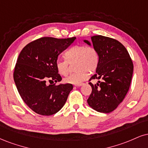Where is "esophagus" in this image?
<instances>
[{
    "mask_svg": "<svg viewBox=\"0 0 148 148\" xmlns=\"http://www.w3.org/2000/svg\"><path fill=\"white\" fill-rule=\"evenodd\" d=\"M81 85H83V83H81V84H78V85H74V86L77 87V88H79V87L81 86Z\"/></svg>",
    "mask_w": 148,
    "mask_h": 148,
    "instance_id": "1",
    "label": "esophagus"
}]
</instances>
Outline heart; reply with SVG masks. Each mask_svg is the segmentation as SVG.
<instances>
[{
  "instance_id": "1",
  "label": "heart",
  "mask_w": 148,
  "mask_h": 148,
  "mask_svg": "<svg viewBox=\"0 0 148 148\" xmlns=\"http://www.w3.org/2000/svg\"><path fill=\"white\" fill-rule=\"evenodd\" d=\"M65 57L66 60L58 59L56 61V67L60 75L66 76L68 74V62L76 60L75 69L78 70L64 79L66 83L81 84L88 78V72H94L99 65V57L97 50L84 45H74L69 48L65 52Z\"/></svg>"
}]
</instances>
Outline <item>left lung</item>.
Masks as SVG:
<instances>
[{
	"mask_svg": "<svg viewBox=\"0 0 148 148\" xmlns=\"http://www.w3.org/2000/svg\"><path fill=\"white\" fill-rule=\"evenodd\" d=\"M92 42L99 57V65L92 79H102L91 85L92 91L88 103L99 112L110 113L122 102L129 90L133 74L132 61L123 45L115 39L101 35L92 36Z\"/></svg>",
	"mask_w": 148,
	"mask_h": 148,
	"instance_id": "left-lung-1",
	"label": "left lung"
}]
</instances>
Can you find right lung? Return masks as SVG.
I'll use <instances>...</instances> for the list:
<instances>
[{"instance_id":"1","label":"right lung","mask_w":148,"mask_h":148,"mask_svg":"<svg viewBox=\"0 0 148 148\" xmlns=\"http://www.w3.org/2000/svg\"><path fill=\"white\" fill-rule=\"evenodd\" d=\"M76 39L43 37L29 42L21 51L14 72V80L21 98L30 109L49 116L63 108L73 85L57 83L62 78L56 67L58 55Z\"/></svg>"}]
</instances>
